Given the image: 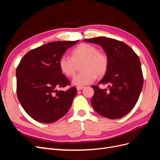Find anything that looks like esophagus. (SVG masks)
<instances>
[{
  "label": "esophagus",
  "instance_id": "esophagus-1",
  "mask_svg": "<svg viewBox=\"0 0 160 160\" xmlns=\"http://www.w3.org/2000/svg\"><path fill=\"white\" fill-rule=\"evenodd\" d=\"M84 88V87H79V86H77V91H80V90H81V89H83Z\"/></svg>",
  "mask_w": 160,
  "mask_h": 160
}]
</instances>
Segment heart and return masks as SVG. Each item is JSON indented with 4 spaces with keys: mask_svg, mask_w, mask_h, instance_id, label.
Returning <instances> with one entry per match:
<instances>
[{
    "mask_svg": "<svg viewBox=\"0 0 160 160\" xmlns=\"http://www.w3.org/2000/svg\"><path fill=\"white\" fill-rule=\"evenodd\" d=\"M81 65L83 72L72 79L77 86H83L93 83L97 76L103 77L108 71L109 59L104 52L88 43H81L71 52V57L62 56L59 61V67L62 74L68 77L74 76L78 66Z\"/></svg>",
    "mask_w": 160,
    "mask_h": 160,
    "instance_id": "heart-1",
    "label": "heart"
}]
</instances>
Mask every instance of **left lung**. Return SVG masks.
Masks as SVG:
<instances>
[{
  "label": "left lung",
  "instance_id": "obj_1",
  "mask_svg": "<svg viewBox=\"0 0 160 160\" xmlns=\"http://www.w3.org/2000/svg\"><path fill=\"white\" fill-rule=\"evenodd\" d=\"M102 47L109 59L107 72L99 84L109 89L92 85L91 102L99 115L111 119L127 115L138 102L143 88V77L138 55L129 46L114 38L99 37L85 39Z\"/></svg>",
  "mask_w": 160,
  "mask_h": 160
}]
</instances>
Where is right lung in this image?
Wrapping results in <instances>:
<instances>
[{
  "mask_svg": "<svg viewBox=\"0 0 160 160\" xmlns=\"http://www.w3.org/2000/svg\"><path fill=\"white\" fill-rule=\"evenodd\" d=\"M75 41H55L28 51L17 66V93L26 113L41 123L55 122L67 113L77 93L75 87L59 88L71 82L62 74L59 61Z\"/></svg>",
  "mask_w": 160,
  "mask_h": 160,
  "instance_id": "1",
  "label": "right lung"
}]
</instances>
